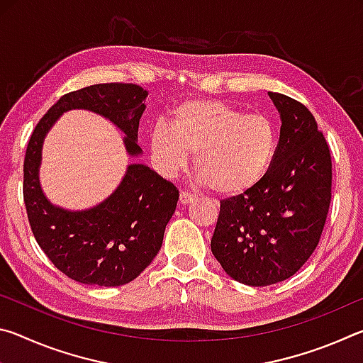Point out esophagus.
Wrapping results in <instances>:
<instances>
[{
    "mask_svg": "<svg viewBox=\"0 0 363 363\" xmlns=\"http://www.w3.org/2000/svg\"><path fill=\"white\" fill-rule=\"evenodd\" d=\"M192 201H195L194 195H190L187 192H181V195H179V203L181 205H190Z\"/></svg>",
    "mask_w": 363,
    "mask_h": 363,
    "instance_id": "obj_1",
    "label": "esophagus"
}]
</instances>
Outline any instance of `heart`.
I'll return each mask as SVG.
<instances>
[{
    "label": "heart",
    "instance_id": "heart-1",
    "mask_svg": "<svg viewBox=\"0 0 363 363\" xmlns=\"http://www.w3.org/2000/svg\"><path fill=\"white\" fill-rule=\"evenodd\" d=\"M150 150L160 173L174 176L195 152L199 181L220 195H240L262 181L279 150L277 125L264 113L218 99H190L158 123Z\"/></svg>",
    "mask_w": 363,
    "mask_h": 363
}]
</instances>
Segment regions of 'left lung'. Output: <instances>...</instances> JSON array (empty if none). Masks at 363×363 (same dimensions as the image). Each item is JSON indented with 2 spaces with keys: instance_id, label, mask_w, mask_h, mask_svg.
Here are the masks:
<instances>
[{
  "instance_id": "left-lung-1",
  "label": "left lung",
  "mask_w": 363,
  "mask_h": 363,
  "mask_svg": "<svg viewBox=\"0 0 363 363\" xmlns=\"http://www.w3.org/2000/svg\"><path fill=\"white\" fill-rule=\"evenodd\" d=\"M280 115L279 150L262 181L220 201L211 251L233 280L267 286L290 279L320 240L331 200V157L303 104L269 93Z\"/></svg>"
}]
</instances>
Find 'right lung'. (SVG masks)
<instances>
[{"mask_svg":"<svg viewBox=\"0 0 363 363\" xmlns=\"http://www.w3.org/2000/svg\"><path fill=\"white\" fill-rule=\"evenodd\" d=\"M149 91L138 84L106 83L73 91L48 110L28 140L23 162V200L36 242L67 277L79 284H130L162 248L164 227L179 192L143 163L126 167L116 189L86 210H67L48 199L40 182L43 144L56 121L70 110H88L125 134L130 158H139V120Z\"/></svg>","mask_w":363,"mask_h":363,"instance_id":"1","label":"right lung"}]
</instances>
